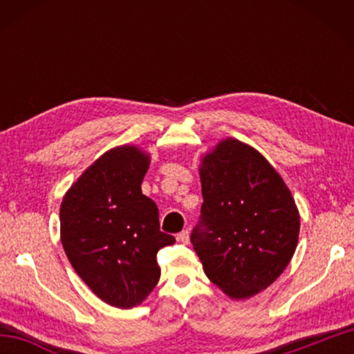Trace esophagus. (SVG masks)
Listing matches in <instances>:
<instances>
[{"label":"esophagus","mask_w":354,"mask_h":354,"mask_svg":"<svg viewBox=\"0 0 354 354\" xmlns=\"http://www.w3.org/2000/svg\"><path fill=\"white\" fill-rule=\"evenodd\" d=\"M189 236H190L189 230H184V231H181L178 234V241L183 242V243H189Z\"/></svg>","instance_id":"1"}]
</instances>
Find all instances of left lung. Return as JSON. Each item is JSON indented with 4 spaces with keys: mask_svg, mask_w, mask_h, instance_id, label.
<instances>
[{
    "mask_svg": "<svg viewBox=\"0 0 354 354\" xmlns=\"http://www.w3.org/2000/svg\"><path fill=\"white\" fill-rule=\"evenodd\" d=\"M200 179L205 201L190 242L203 270L232 299L253 297L295 253V200L257 149L231 137L201 159Z\"/></svg>",
    "mask_w": 354,
    "mask_h": 354,
    "instance_id": "left-lung-1",
    "label": "left lung"
}]
</instances>
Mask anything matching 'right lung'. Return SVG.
<instances>
[{"mask_svg": "<svg viewBox=\"0 0 354 354\" xmlns=\"http://www.w3.org/2000/svg\"><path fill=\"white\" fill-rule=\"evenodd\" d=\"M149 154L134 145L112 148L64 195L61 242L71 267L104 303L140 304L160 278L156 254L175 243L159 230L156 203L142 194Z\"/></svg>", "mask_w": 354, "mask_h": 354, "instance_id": "1", "label": "right lung"}]
</instances>
